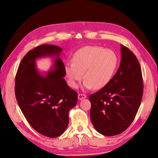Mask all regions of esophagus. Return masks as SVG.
<instances>
[{
  "label": "esophagus",
  "mask_w": 158,
  "mask_h": 158,
  "mask_svg": "<svg viewBox=\"0 0 158 158\" xmlns=\"http://www.w3.org/2000/svg\"><path fill=\"white\" fill-rule=\"evenodd\" d=\"M87 97V96L84 94H78V99L79 100H82L83 98H85Z\"/></svg>",
  "instance_id": "esophagus-1"
}]
</instances>
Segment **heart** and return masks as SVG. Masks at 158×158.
Returning <instances> with one entry per match:
<instances>
[{
    "label": "heart",
    "mask_w": 158,
    "mask_h": 158,
    "mask_svg": "<svg viewBox=\"0 0 158 158\" xmlns=\"http://www.w3.org/2000/svg\"><path fill=\"white\" fill-rule=\"evenodd\" d=\"M73 64L65 66L69 85L76 88L84 78L86 89H102L111 80L119 59L112 49L100 46H86L79 49L72 59ZM84 75H82V73Z\"/></svg>",
    "instance_id": "obj_1"
}]
</instances>
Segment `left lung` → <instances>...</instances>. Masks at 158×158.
I'll list each match as a JSON object with an SVG mask.
<instances>
[{
  "instance_id": "left-lung-1",
  "label": "left lung",
  "mask_w": 158,
  "mask_h": 158,
  "mask_svg": "<svg viewBox=\"0 0 158 158\" xmlns=\"http://www.w3.org/2000/svg\"><path fill=\"white\" fill-rule=\"evenodd\" d=\"M121 62L110 82L89 96L90 119L97 132L107 136L124 132L133 120L141 102L143 83L138 59L121 45Z\"/></svg>"
}]
</instances>
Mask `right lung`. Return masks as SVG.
<instances>
[{
	"label": "right lung",
	"instance_id": "1",
	"mask_svg": "<svg viewBox=\"0 0 158 158\" xmlns=\"http://www.w3.org/2000/svg\"><path fill=\"white\" fill-rule=\"evenodd\" d=\"M62 49L41 45L29 51L20 62L15 76V94L18 105L30 125L36 132L54 138L68 126L69 112L77 105V93L64 79L65 66L59 57ZM55 58L53 69L44 77L35 67V60Z\"/></svg>",
	"mask_w": 158,
	"mask_h": 158
}]
</instances>
